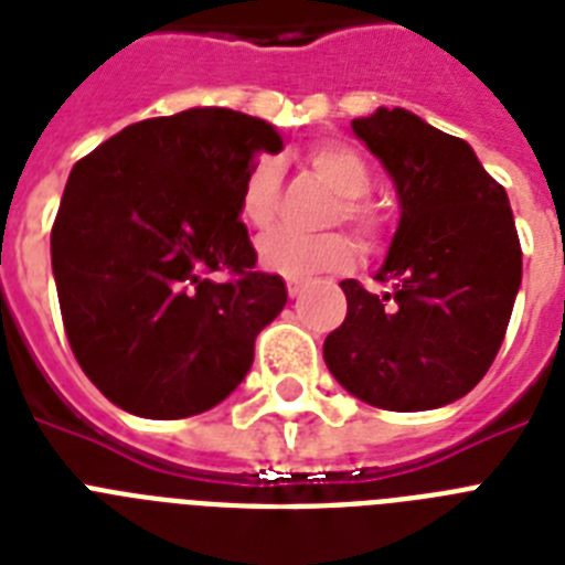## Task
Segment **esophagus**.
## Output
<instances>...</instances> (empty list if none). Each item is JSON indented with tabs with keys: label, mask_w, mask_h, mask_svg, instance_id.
Wrapping results in <instances>:
<instances>
[{
	"label": "esophagus",
	"mask_w": 565,
	"mask_h": 565,
	"mask_svg": "<svg viewBox=\"0 0 565 565\" xmlns=\"http://www.w3.org/2000/svg\"><path fill=\"white\" fill-rule=\"evenodd\" d=\"M301 290H305V281H298V278H287V292H290V298L301 296Z\"/></svg>",
	"instance_id": "esophagus-1"
}]
</instances>
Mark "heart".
<instances>
[{
	"instance_id": "b5f03b06",
	"label": "heart",
	"mask_w": 565,
	"mask_h": 565,
	"mask_svg": "<svg viewBox=\"0 0 565 565\" xmlns=\"http://www.w3.org/2000/svg\"><path fill=\"white\" fill-rule=\"evenodd\" d=\"M307 164L333 191L337 203L330 209L328 223H345L356 232L365 246H380L386 237V214L371 203V171L365 159L348 145L322 141L307 150ZM281 209V164L273 156H260L246 168L237 188V211L246 226L267 232ZM260 267L284 278L310 281L319 275L342 273L356 260V246L345 232L328 235H296V232H273L258 241Z\"/></svg>"
}]
</instances>
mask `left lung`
I'll list each match as a JSON object with an SVG mask.
<instances>
[{
    "label": "left lung",
    "mask_w": 565,
    "mask_h": 565,
    "mask_svg": "<svg viewBox=\"0 0 565 565\" xmlns=\"http://www.w3.org/2000/svg\"><path fill=\"white\" fill-rule=\"evenodd\" d=\"M354 132L392 173L401 226L374 296L342 281L345 322L324 339L330 374L392 412L438 409L488 374L522 278L505 188L465 139L406 109L354 118Z\"/></svg>",
    "instance_id": "8db88e82"
}]
</instances>
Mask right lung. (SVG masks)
Listing matches in <instances>:
<instances>
[{"mask_svg": "<svg viewBox=\"0 0 565 565\" xmlns=\"http://www.w3.org/2000/svg\"><path fill=\"white\" fill-rule=\"evenodd\" d=\"M260 150H281L267 121L196 107L124 127L68 173L52 226L60 313L84 374L121 409L173 420L217 406L287 305L237 211Z\"/></svg>", "mask_w": 565, "mask_h": 565, "instance_id": "right-lung-1", "label": "right lung"}]
</instances>
